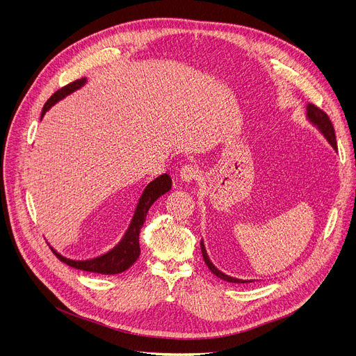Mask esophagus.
<instances>
[{"label": "esophagus", "instance_id": "1", "mask_svg": "<svg viewBox=\"0 0 356 356\" xmlns=\"http://www.w3.org/2000/svg\"><path fill=\"white\" fill-rule=\"evenodd\" d=\"M179 176H180L183 183L189 184V183H192V181H195L197 179L199 173H197V168L196 167H193L192 164H188V165H183L181 167Z\"/></svg>", "mask_w": 356, "mask_h": 356}]
</instances>
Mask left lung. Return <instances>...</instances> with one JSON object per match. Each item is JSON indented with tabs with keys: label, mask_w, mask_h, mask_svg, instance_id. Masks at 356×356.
Listing matches in <instances>:
<instances>
[{
	"label": "left lung",
	"mask_w": 356,
	"mask_h": 356,
	"mask_svg": "<svg viewBox=\"0 0 356 356\" xmlns=\"http://www.w3.org/2000/svg\"><path fill=\"white\" fill-rule=\"evenodd\" d=\"M306 118H307V122L314 127L319 133L323 136V138L332 145V148L334 149V152H338V145H336V137H334V129H333V125L329 120V117L325 114L323 111H321L319 108H316L314 105L312 104H307L306 105ZM200 247H202V255H203V259L204 263H207L208 268L216 275L219 277L220 280H225V282L228 283H252V280H242V278H235L232 275H228L223 271H220L208 255V251H207V247H204V242L203 239L200 241Z\"/></svg>",
	"instance_id": "left-lung-1"
}]
</instances>
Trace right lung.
Returning <instances> with one entry per match:
<instances>
[{"mask_svg": "<svg viewBox=\"0 0 356 356\" xmlns=\"http://www.w3.org/2000/svg\"><path fill=\"white\" fill-rule=\"evenodd\" d=\"M88 82V78H82L74 81L69 85H66L65 88L59 89L54 95L50 97V99L46 102V105L43 106L42 111V117L40 120H43L46 112L54 106L58 102H60L62 99L67 98L72 93H74L76 90L82 89ZM172 189V179L168 175H161L159 177H156L153 181H149L145 189L143 191V195L138 199V203L134 211V216L131 219L129 227L125 232V235L122 236V239L118 242V245H115L111 251L90 258V259H70L63 257L60 252L56 251L53 247L51 251L54 252V255L58 257L60 261H63L65 264L78 268V270H83V271H89V273H98V274H120L127 271L131 266H133L136 261L140 257V231L144 225L147 213L149 211V208L153 207V203L161 197L163 195H165L168 191Z\"/></svg>", "mask_w": 356, "mask_h": 356, "instance_id": "right-lung-1", "label": "right lung"}]
</instances>
